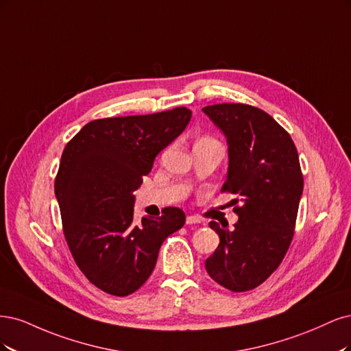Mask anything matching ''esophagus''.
<instances>
[{
	"label": "esophagus",
	"mask_w": 351,
	"mask_h": 351,
	"mask_svg": "<svg viewBox=\"0 0 351 351\" xmlns=\"http://www.w3.org/2000/svg\"><path fill=\"white\" fill-rule=\"evenodd\" d=\"M202 220H201V217H198V216H188L186 217V224H198V223H201Z\"/></svg>",
	"instance_id": "esophagus-1"
}]
</instances>
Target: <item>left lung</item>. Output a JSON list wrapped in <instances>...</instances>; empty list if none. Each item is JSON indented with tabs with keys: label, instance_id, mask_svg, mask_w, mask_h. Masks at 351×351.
<instances>
[{
	"label": "left lung",
	"instance_id": "obj_1",
	"mask_svg": "<svg viewBox=\"0 0 351 351\" xmlns=\"http://www.w3.org/2000/svg\"><path fill=\"white\" fill-rule=\"evenodd\" d=\"M224 132L229 172L221 192L236 194L234 229L210 221L220 243L207 258L208 276L234 293L258 287L286 256L295 234L303 175L290 134L267 112L246 104L202 108ZM232 201V202H233Z\"/></svg>",
	"mask_w": 351,
	"mask_h": 351
}]
</instances>
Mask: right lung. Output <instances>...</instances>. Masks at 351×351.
<instances>
[{
	"label": "right lung",
	"mask_w": 351,
	"mask_h": 351,
	"mask_svg": "<svg viewBox=\"0 0 351 351\" xmlns=\"http://www.w3.org/2000/svg\"><path fill=\"white\" fill-rule=\"evenodd\" d=\"M191 117L180 106L95 119L65 145L55 178L65 241L87 280L109 295L137 291L152 276L163 241L185 224L178 207L135 223L134 192Z\"/></svg>",
	"instance_id": "1"
}]
</instances>
